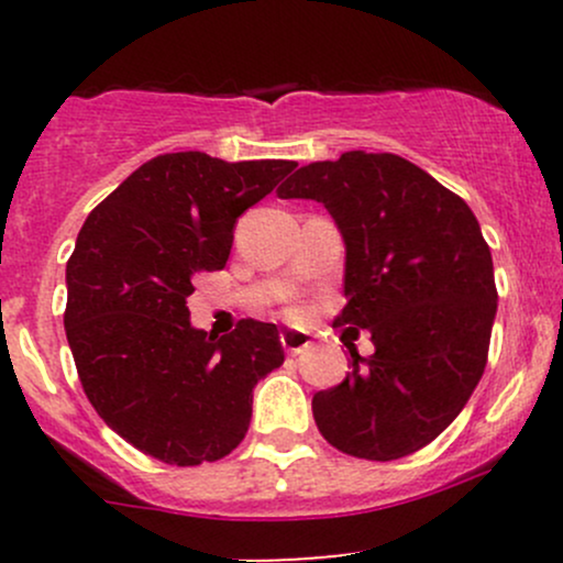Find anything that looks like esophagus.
Instances as JSON below:
<instances>
[{"instance_id":"34e87169","label":"esophagus","mask_w":563,"mask_h":563,"mask_svg":"<svg viewBox=\"0 0 563 563\" xmlns=\"http://www.w3.org/2000/svg\"><path fill=\"white\" fill-rule=\"evenodd\" d=\"M280 344L288 354H301L312 346V339H309V333H303V331H283Z\"/></svg>"}]
</instances>
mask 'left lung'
I'll return each mask as SVG.
<instances>
[{"instance_id": "8db88e82", "label": "left lung", "mask_w": 563, "mask_h": 563, "mask_svg": "<svg viewBox=\"0 0 563 563\" xmlns=\"http://www.w3.org/2000/svg\"><path fill=\"white\" fill-rule=\"evenodd\" d=\"M280 198L318 200L346 245L333 325L371 331L376 352L312 397L320 434L346 455L397 461L455 421L487 365L497 312L493 254L474 211L421 166L349 151L301 166Z\"/></svg>"}]
</instances>
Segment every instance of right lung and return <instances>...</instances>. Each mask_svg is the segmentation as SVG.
Here are the masks:
<instances>
[{"label": "right lung", "mask_w": 563, "mask_h": 563, "mask_svg": "<svg viewBox=\"0 0 563 563\" xmlns=\"http://www.w3.org/2000/svg\"><path fill=\"white\" fill-rule=\"evenodd\" d=\"M294 169L166 153L84 222L66 264L68 346L97 416L145 455L169 466L230 455L254 386L286 360L273 322L241 320L217 339L190 325L187 296L198 273L228 264L238 217Z\"/></svg>", "instance_id": "obj_1"}]
</instances>
